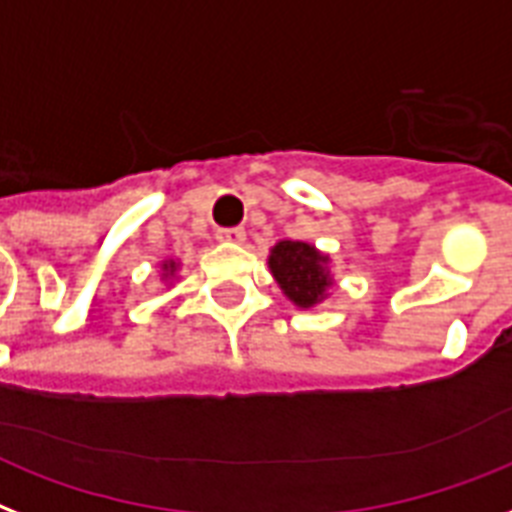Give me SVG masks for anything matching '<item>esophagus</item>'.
I'll return each mask as SVG.
<instances>
[{"mask_svg":"<svg viewBox=\"0 0 512 512\" xmlns=\"http://www.w3.org/2000/svg\"><path fill=\"white\" fill-rule=\"evenodd\" d=\"M221 243H243L245 240V229L243 227H229V229H219V235H216Z\"/></svg>","mask_w":512,"mask_h":512,"instance_id":"34e87169","label":"esophagus"}]
</instances>
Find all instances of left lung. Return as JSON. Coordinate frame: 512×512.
<instances>
[{
	"mask_svg": "<svg viewBox=\"0 0 512 512\" xmlns=\"http://www.w3.org/2000/svg\"><path fill=\"white\" fill-rule=\"evenodd\" d=\"M328 256L315 251V245L301 240H280L269 253V269L277 285L296 304V307H315L326 299L331 275H328Z\"/></svg>",
	"mask_w": 512,
	"mask_h": 512,
	"instance_id": "left-lung-1",
	"label": "left lung"
}]
</instances>
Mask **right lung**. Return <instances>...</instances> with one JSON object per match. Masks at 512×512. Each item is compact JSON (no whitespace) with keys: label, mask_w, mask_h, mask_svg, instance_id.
Returning a JSON list of instances; mask_svg holds the SVG:
<instances>
[{"label":"right lung","mask_w":512,"mask_h":512,"mask_svg":"<svg viewBox=\"0 0 512 512\" xmlns=\"http://www.w3.org/2000/svg\"><path fill=\"white\" fill-rule=\"evenodd\" d=\"M162 269H165V277L173 275V269H176V261H165V264H162Z\"/></svg>","instance_id":"right-lung-1"}]
</instances>
